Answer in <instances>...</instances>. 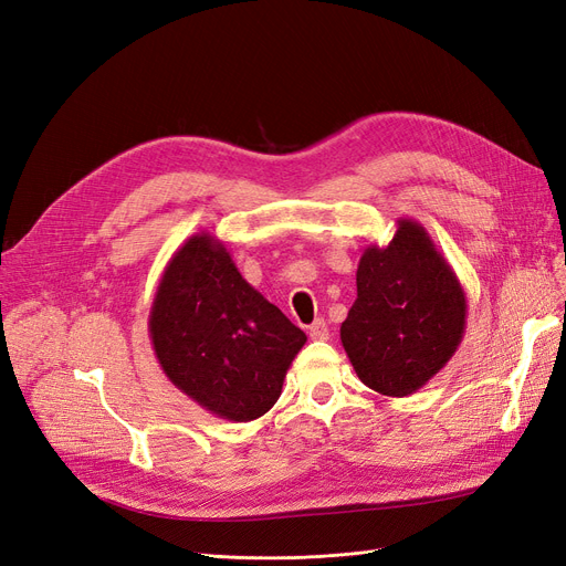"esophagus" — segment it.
<instances>
[{
	"label": "esophagus",
	"mask_w": 566,
	"mask_h": 566,
	"mask_svg": "<svg viewBox=\"0 0 566 566\" xmlns=\"http://www.w3.org/2000/svg\"><path fill=\"white\" fill-rule=\"evenodd\" d=\"M308 336L313 338V342H325V338H329V329H327V323L323 318H318L315 323L308 325Z\"/></svg>",
	"instance_id": "esophagus-1"
}]
</instances>
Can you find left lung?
<instances>
[{"mask_svg": "<svg viewBox=\"0 0 566 566\" xmlns=\"http://www.w3.org/2000/svg\"><path fill=\"white\" fill-rule=\"evenodd\" d=\"M464 327V287L420 222L399 218L388 245L365 248L342 344L367 388L418 392L455 355Z\"/></svg>", "mask_w": 566, "mask_h": 566, "instance_id": "obj_1", "label": "left lung"}]
</instances>
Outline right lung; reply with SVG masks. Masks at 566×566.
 I'll list each match as a JSON object with an SVG mask.
<instances>
[{
    "label": "right lung",
    "mask_w": 566,
    "mask_h": 566,
    "mask_svg": "<svg viewBox=\"0 0 566 566\" xmlns=\"http://www.w3.org/2000/svg\"><path fill=\"white\" fill-rule=\"evenodd\" d=\"M148 332L174 386L232 422L255 420L279 401L306 344V334L239 274L209 232L192 234L167 262Z\"/></svg>",
    "instance_id": "obj_1"
}]
</instances>
